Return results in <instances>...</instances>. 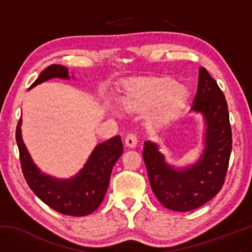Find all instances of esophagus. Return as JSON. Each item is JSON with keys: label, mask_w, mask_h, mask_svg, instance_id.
Returning <instances> with one entry per match:
<instances>
[{"label": "esophagus", "mask_w": 252, "mask_h": 252, "mask_svg": "<svg viewBox=\"0 0 252 252\" xmlns=\"http://www.w3.org/2000/svg\"><path fill=\"white\" fill-rule=\"evenodd\" d=\"M125 143H126V147L127 148H134L136 146V143H138V139H136V136L134 134H127L125 139Z\"/></svg>", "instance_id": "1"}]
</instances>
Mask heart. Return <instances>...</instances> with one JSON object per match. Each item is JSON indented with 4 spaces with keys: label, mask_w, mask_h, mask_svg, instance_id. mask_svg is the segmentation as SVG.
Segmentation results:
<instances>
[{
    "label": "heart",
    "mask_w": 252,
    "mask_h": 252,
    "mask_svg": "<svg viewBox=\"0 0 252 252\" xmlns=\"http://www.w3.org/2000/svg\"><path fill=\"white\" fill-rule=\"evenodd\" d=\"M183 85L171 78H150L127 85L121 102L129 112L148 114V126L159 127L177 116L186 102Z\"/></svg>",
    "instance_id": "1"
}]
</instances>
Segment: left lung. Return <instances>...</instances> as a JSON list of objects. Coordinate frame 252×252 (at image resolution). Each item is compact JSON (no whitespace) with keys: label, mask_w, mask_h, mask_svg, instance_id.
I'll use <instances>...</instances> for the list:
<instances>
[{"label":"left lung","mask_w":252,"mask_h":252,"mask_svg":"<svg viewBox=\"0 0 252 252\" xmlns=\"http://www.w3.org/2000/svg\"><path fill=\"white\" fill-rule=\"evenodd\" d=\"M190 112L201 114L204 122V147L195 163L182 168L169 164L152 141L144 142L142 151L153 193L162 206L179 212L194 210L219 192L232 148L227 101L204 67H199L198 90Z\"/></svg>","instance_id":"obj_1"}]
</instances>
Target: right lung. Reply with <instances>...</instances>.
Segmentation results:
<instances>
[{"label": "right lung", "mask_w": 252, "mask_h": 252, "mask_svg": "<svg viewBox=\"0 0 252 252\" xmlns=\"http://www.w3.org/2000/svg\"><path fill=\"white\" fill-rule=\"evenodd\" d=\"M70 80L67 67L52 64L41 72L32 89L51 79ZM74 79V75H72ZM22 118L16 126V142L20 151L21 167L31 190L55 211L66 216L83 217L100 207L108 190L112 169L123 153L120 135L99 143L93 149L83 168L69 179L49 176L37 168L22 139Z\"/></svg>", "instance_id": "1"}]
</instances>
